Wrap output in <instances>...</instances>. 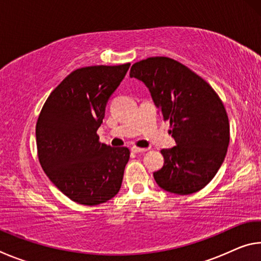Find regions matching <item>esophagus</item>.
I'll return each instance as SVG.
<instances>
[{
    "instance_id": "esophagus-1",
    "label": "esophagus",
    "mask_w": 261,
    "mask_h": 261,
    "mask_svg": "<svg viewBox=\"0 0 261 261\" xmlns=\"http://www.w3.org/2000/svg\"><path fill=\"white\" fill-rule=\"evenodd\" d=\"M148 148H140V147H137V146H132L131 147V151L135 152V153H143V152H146Z\"/></svg>"
}]
</instances>
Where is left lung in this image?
Wrapping results in <instances>:
<instances>
[{"instance_id": "left-lung-1", "label": "left lung", "mask_w": 261, "mask_h": 261, "mask_svg": "<svg viewBox=\"0 0 261 261\" xmlns=\"http://www.w3.org/2000/svg\"><path fill=\"white\" fill-rule=\"evenodd\" d=\"M130 77L143 82L176 146L162 149L165 165L153 174L170 193L191 194L208 184L226 158L229 121L222 101L204 79L179 62L156 56L131 67Z\"/></svg>"}]
</instances>
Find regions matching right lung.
Segmentation results:
<instances>
[{
	"label": "right lung",
	"instance_id": "1",
	"mask_svg": "<svg viewBox=\"0 0 261 261\" xmlns=\"http://www.w3.org/2000/svg\"><path fill=\"white\" fill-rule=\"evenodd\" d=\"M130 63L81 68L65 77L39 115L35 137L43 171L62 193L95 206L120 191L130 151L99 141L106 105Z\"/></svg>",
	"mask_w": 261,
	"mask_h": 261
}]
</instances>
